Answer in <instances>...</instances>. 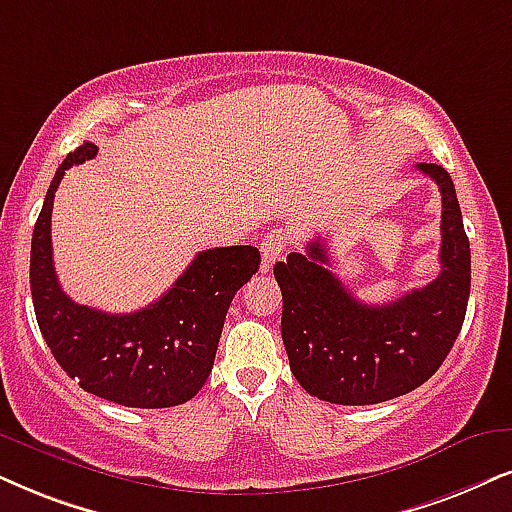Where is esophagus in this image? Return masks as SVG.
Instances as JSON below:
<instances>
[{
  "label": "esophagus",
  "mask_w": 512,
  "mask_h": 512,
  "mask_svg": "<svg viewBox=\"0 0 512 512\" xmlns=\"http://www.w3.org/2000/svg\"><path fill=\"white\" fill-rule=\"evenodd\" d=\"M286 243L288 238L286 234H281V231H271L262 238L260 243V252H262V271H269L274 267L276 260H281L283 250H286Z\"/></svg>",
  "instance_id": "obj_1"
}]
</instances>
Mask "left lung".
<instances>
[{
  "label": "left lung",
  "instance_id": "8db88e82",
  "mask_svg": "<svg viewBox=\"0 0 512 512\" xmlns=\"http://www.w3.org/2000/svg\"><path fill=\"white\" fill-rule=\"evenodd\" d=\"M442 193L439 276L387 304L359 302L331 271L323 238L274 264L281 286V335L290 371L331 404L364 406L401 397L430 380L461 333L470 297V243L454 181L420 163Z\"/></svg>",
  "mask_w": 512,
  "mask_h": 512
}]
</instances>
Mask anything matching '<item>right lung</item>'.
<instances>
[{
    "label": "right lung",
    "instance_id": "add662e5",
    "mask_svg": "<svg viewBox=\"0 0 512 512\" xmlns=\"http://www.w3.org/2000/svg\"><path fill=\"white\" fill-rule=\"evenodd\" d=\"M84 141L63 160L32 231L30 293L35 316L58 366L96 397L167 409L196 397L215 364L234 295L260 269V250L231 245L198 252L172 288L132 314H108L63 293L51 257V208L68 167L92 160Z\"/></svg>",
    "mask_w": 512,
    "mask_h": 512
}]
</instances>
